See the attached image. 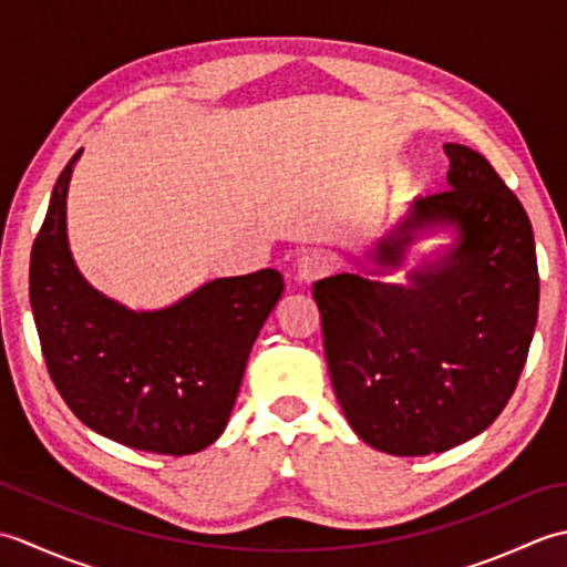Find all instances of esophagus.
<instances>
[{"mask_svg":"<svg viewBox=\"0 0 567 567\" xmlns=\"http://www.w3.org/2000/svg\"><path fill=\"white\" fill-rule=\"evenodd\" d=\"M329 272V260L321 256V252H305L302 258L297 260V280L299 282H315L319 277Z\"/></svg>","mask_w":567,"mask_h":567,"instance_id":"1","label":"esophagus"}]
</instances>
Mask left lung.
Returning a JSON list of instances; mask_svg holds the SVG:
<instances>
[{
	"mask_svg": "<svg viewBox=\"0 0 567 567\" xmlns=\"http://www.w3.org/2000/svg\"><path fill=\"white\" fill-rule=\"evenodd\" d=\"M449 189L416 197L360 272L315 282L323 353L348 424L390 455L443 453L483 433L519 382L538 319L532 221L485 155L443 143ZM454 240L408 271L416 239Z\"/></svg>",
	"mask_w": 567,
	"mask_h": 567,
	"instance_id": "obj_1",
	"label": "left lung"
}]
</instances>
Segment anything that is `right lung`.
<instances>
[{
    "label": "right lung",
    "instance_id": "add662e5",
    "mask_svg": "<svg viewBox=\"0 0 567 567\" xmlns=\"http://www.w3.org/2000/svg\"><path fill=\"white\" fill-rule=\"evenodd\" d=\"M60 173L31 250L29 299L48 372L84 426L128 449L189 455L221 436L250 348L285 282L265 268L216 277L163 309H128L92 287L68 244Z\"/></svg>",
    "mask_w": 567,
    "mask_h": 567
}]
</instances>
